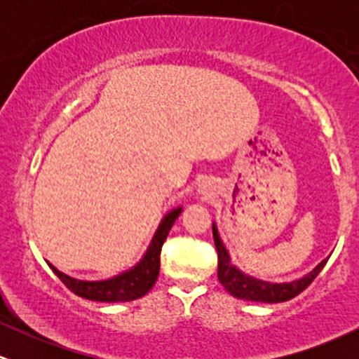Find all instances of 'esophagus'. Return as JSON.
Returning a JSON list of instances; mask_svg holds the SVG:
<instances>
[{"instance_id":"34e87169","label":"esophagus","mask_w":359,"mask_h":359,"mask_svg":"<svg viewBox=\"0 0 359 359\" xmlns=\"http://www.w3.org/2000/svg\"><path fill=\"white\" fill-rule=\"evenodd\" d=\"M199 192L203 194L204 197H211V194H212V189H211V184L209 182H203L199 185Z\"/></svg>"}]
</instances>
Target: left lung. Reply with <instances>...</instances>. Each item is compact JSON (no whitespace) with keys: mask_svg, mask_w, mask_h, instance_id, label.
Listing matches in <instances>:
<instances>
[{"mask_svg":"<svg viewBox=\"0 0 359 359\" xmlns=\"http://www.w3.org/2000/svg\"><path fill=\"white\" fill-rule=\"evenodd\" d=\"M212 236L214 245L217 250V278H219L221 285L234 295L236 299L251 300V302H266V304H277L285 302V300L294 299L300 292L314 282V278L320 273L324 265L327 263V258L323 259L319 265L316 266L311 273H307L304 278L294 280L288 283H270L263 282V280L248 277L243 271H240L236 266L231 265L228 251H226L224 245H222L219 234H217L216 224H212Z\"/></svg>","mask_w":359,"mask_h":359,"instance_id":"1","label":"left lung"}]
</instances>
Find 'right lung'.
Instances as JSON below:
<instances>
[{
  "mask_svg": "<svg viewBox=\"0 0 359 359\" xmlns=\"http://www.w3.org/2000/svg\"><path fill=\"white\" fill-rule=\"evenodd\" d=\"M180 212H182V208H177L163 217L142 262L118 277L101 280V282H84V280H76L62 273L50 263L48 266L69 290L82 299L96 300V302H130V300L143 297L151 290L158 278L160 251Z\"/></svg>",
  "mask_w": 359,
  "mask_h": 359,
  "instance_id": "obj_1",
  "label": "right lung"
}]
</instances>
